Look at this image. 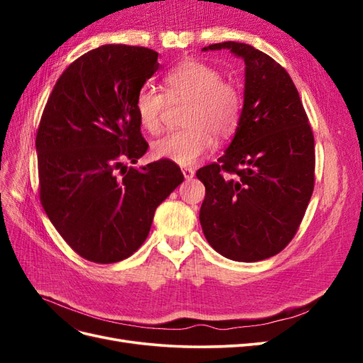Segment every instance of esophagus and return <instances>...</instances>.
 Masks as SVG:
<instances>
[{
  "label": "esophagus",
  "mask_w": 363,
  "mask_h": 363,
  "mask_svg": "<svg viewBox=\"0 0 363 363\" xmlns=\"http://www.w3.org/2000/svg\"><path fill=\"white\" fill-rule=\"evenodd\" d=\"M182 172H183L186 180H192L194 175H195V171L192 168H182Z\"/></svg>",
  "instance_id": "34e87169"
}]
</instances>
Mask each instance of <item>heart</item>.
Returning a JSON list of instances; mask_svg holds the SVG:
<instances>
[{"instance_id": "obj_1", "label": "heart", "mask_w": 363, "mask_h": 363, "mask_svg": "<svg viewBox=\"0 0 363 363\" xmlns=\"http://www.w3.org/2000/svg\"><path fill=\"white\" fill-rule=\"evenodd\" d=\"M167 94L155 86L142 87L136 96V113L148 133L162 130L163 112L169 100H189L184 124L188 128L172 131L152 144V156L180 167H191L213 148V135L225 138L238 127L242 98L238 87L223 82L211 65L184 60L164 75Z\"/></svg>"}]
</instances>
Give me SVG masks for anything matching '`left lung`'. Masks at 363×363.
I'll return each instance as SVG.
<instances>
[{"label":"left lung","mask_w":363,"mask_h":363,"mask_svg":"<svg viewBox=\"0 0 363 363\" xmlns=\"http://www.w3.org/2000/svg\"><path fill=\"white\" fill-rule=\"evenodd\" d=\"M228 50L245 63L244 106L218 163L196 171L206 186L200 223L207 242L230 260L276 256L296 233L315 180V142L298 91L268 54L240 42ZM235 178L223 179V172Z\"/></svg>","instance_id":"obj_1"}]
</instances>
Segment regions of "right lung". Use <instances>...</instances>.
<instances>
[{
  "instance_id": "right-lung-1",
  "label": "right lung",
  "mask_w": 363,
  "mask_h": 363,
  "mask_svg": "<svg viewBox=\"0 0 363 363\" xmlns=\"http://www.w3.org/2000/svg\"><path fill=\"white\" fill-rule=\"evenodd\" d=\"M145 47L103 45L72 62L36 136L40 203L67 244L95 263L130 257L157 206L184 180L175 163L127 167L145 155L136 96L159 69Z\"/></svg>"
}]
</instances>
